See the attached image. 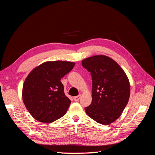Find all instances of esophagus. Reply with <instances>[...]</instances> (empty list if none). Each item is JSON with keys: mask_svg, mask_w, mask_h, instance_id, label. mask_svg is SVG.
Here are the masks:
<instances>
[{"mask_svg": "<svg viewBox=\"0 0 155 155\" xmlns=\"http://www.w3.org/2000/svg\"><path fill=\"white\" fill-rule=\"evenodd\" d=\"M80 97H81V95H79V96H75V97H74V101H79V99H80Z\"/></svg>", "mask_w": 155, "mask_h": 155, "instance_id": "obj_1", "label": "esophagus"}]
</instances>
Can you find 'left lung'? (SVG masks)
<instances>
[{
    "label": "left lung",
    "instance_id": "1",
    "mask_svg": "<svg viewBox=\"0 0 155 155\" xmlns=\"http://www.w3.org/2000/svg\"><path fill=\"white\" fill-rule=\"evenodd\" d=\"M82 66L91 72L92 103L85 108L87 114L102 125L113 123L121 116L130 97V83L124 70L105 55L83 59Z\"/></svg>",
    "mask_w": 155,
    "mask_h": 155
}]
</instances>
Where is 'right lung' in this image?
Returning a JSON list of instances; mask_svg holds the SVG:
<instances>
[{
    "instance_id": "1",
    "label": "right lung",
    "mask_w": 155,
    "mask_h": 155,
    "mask_svg": "<svg viewBox=\"0 0 155 155\" xmlns=\"http://www.w3.org/2000/svg\"><path fill=\"white\" fill-rule=\"evenodd\" d=\"M75 63L46 61L33 69L23 84L24 104L33 118L50 124L61 118L71 104L65 96L61 78L71 70Z\"/></svg>"
}]
</instances>
